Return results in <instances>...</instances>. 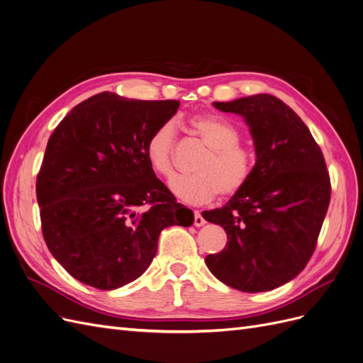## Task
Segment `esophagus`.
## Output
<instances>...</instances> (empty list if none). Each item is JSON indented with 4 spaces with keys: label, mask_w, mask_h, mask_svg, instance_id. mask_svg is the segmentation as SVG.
Here are the masks:
<instances>
[{
    "label": "esophagus",
    "mask_w": 363,
    "mask_h": 363,
    "mask_svg": "<svg viewBox=\"0 0 363 363\" xmlns=\"http://www.w3.org/2000/svg\"><path fill=\"white\" fill-rule=\"evenodd\" d=\"M205 223H206V220L201 216V213H199V211H194V226L201 228V226H203Z\"/></svg>",
    "instance_id": "obj_1"
}]
</instances>
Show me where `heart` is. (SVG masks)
I'll return each instance as SVG.
<instances>
[{"label": "heart", "mask_w": 363, "mask_h": 363, "mask_svg": "<svg viewBox=\"0 0 363 363\" xmlns=\"http://www.w3.org/2000/svg\"><path fill=\"white\" fill-rule=\"evenodd\" d=\"M189 123L208 152L197 162L196 174L178 177L170 182L172 193L182 202L202 205L214 201L220 193L232 196L242 190L252 177L255 157L249 147L240 145L238 128L211 114L194 116ZM174 142L177 128L173 121L158 125L146 140L147 162L160 177L170 178L174 172Z\"/></svg>", "instance_id": "1"}]
</instances>
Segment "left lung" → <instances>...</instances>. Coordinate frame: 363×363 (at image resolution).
Returning <instances> with one entry per match:
<instances>
[{
	"mask_svg": "<svg viewBox=\"0 0 363 363\" xmlns=\"http://www.w3.org/2000/svg\"><path fill=\"white\" fill-rule=\"evenodd\" d=\"M213 105L247 123L256 162L242 190L202 213L228 233L226 247L205 264L230 288L272 291L311 259L330 202L329 172L308 126L284 101L261 93Z\"/></svg>",
	"mask_w": 363,
	"mask_h": 363,
	"instance_id": "1",
	"label": "left lung"
}]
</instances>
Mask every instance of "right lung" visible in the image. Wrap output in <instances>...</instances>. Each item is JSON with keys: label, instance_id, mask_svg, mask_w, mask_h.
<instances>
[{"label": "right lung", "instance_id": "add662e5", "mask_svg": "<svg viewBox=\"0 0 363 363\" xmlns=\"http://www.w3.org/2000/svg\"><path fill=\"white\" fill-rule=\"evenodd\" d=\"M179 101L102 91L66 114L48 140L36 193L54 258L79 282L116 289L142 276L162 229L193 225L147 162L150 133Z\"/></svg>", "mask_w": 363, "mask_h": 363}]
</instances>
